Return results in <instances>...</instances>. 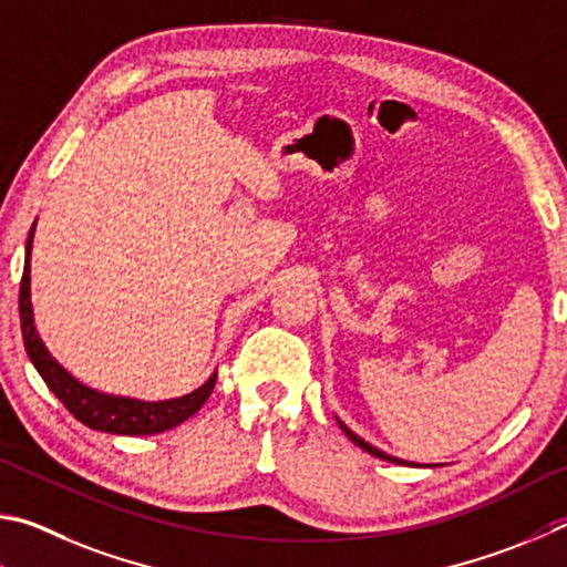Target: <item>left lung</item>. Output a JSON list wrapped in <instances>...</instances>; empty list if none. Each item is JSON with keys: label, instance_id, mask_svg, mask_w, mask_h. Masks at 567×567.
I'll return each instance as SVG.
<instances>
[{"label": "left lung", "instance_id": "8db88e82", "mask_svg": "<svg viewBox=\"0 0 567 567\" xmlns=\"http://www.w3.org/2000/svg\"><path fill=\"white\" fill-rule=\"evenodd\" d=\"M336 421H339L341 431H343L346 435H349V439H351L355 445H359V449H363L365 453H371V455H375V458H381V461H389V463H395V465H415V463H411V461H401V458H395V455H389V453L379 451V449H375V445H371L369 441H363L361 435H355V433L349 429V425H346L341 419H336ZM425 468H431V465H425Z\"/></svg>", "mask_w": 567, "mask_h": 567}]
</instances>
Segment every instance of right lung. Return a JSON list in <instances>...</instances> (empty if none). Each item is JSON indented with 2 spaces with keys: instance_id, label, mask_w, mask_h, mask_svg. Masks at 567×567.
Returning a JSON list of instances; mask_svg holds the SVG:
<instances>
[{
  "instance_id": "right-lung-1",
  "label": "right lung",
  "mask_w": 567,
  "mask_h": 567,
  "mask_svg": "<svg viewBox=\"0 0 567 567\" xmlns=\"http://www.w3.org/2000/svg\"><path fill=\"white\" fill-rule=\"evenodd\" d=\"M37 221L27 238L24 251V274H22V289H19V319H22V339L29 361L42 375L59 401L66 405V411L74 415L76 421L102 433L114 435H154L176 429L178 423L202 409L208 395H212L216 385V371L208 375V381L198 385L196 391L178 395V399L166 401H138L128 399V395H114L96 391L92 385L74 379L62 363H59L42 341L34 323V309H32V241H34Z\"/></svg>"
}]
</instances>
